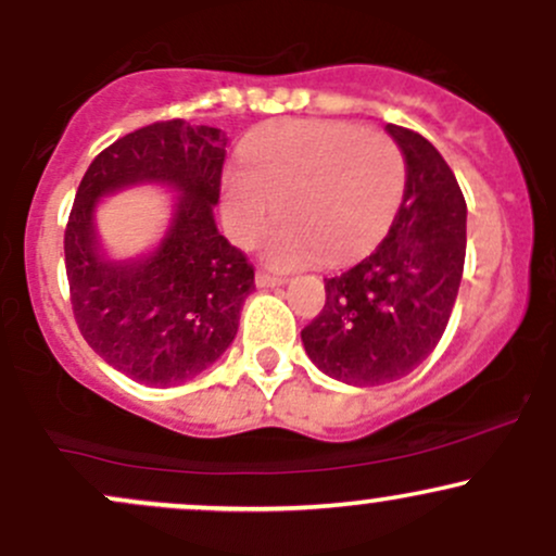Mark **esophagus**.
<instances>
[{
    "label": "esophagus",
    "mask_w": 556,
    "mask_h": 556,
    "mask_svg": "<svg viewBox=\"0 0 556 556\" xmlns=\"http://www.w3.org/2000/svg\"><path fill=\"white\" fill-rule=\"evenodd\" d=\"M285 277H277V274H266V271H256V287H277L285 285Z\"/></svg>",
    "instance_id": "esophagus-1"
}]
</instances>
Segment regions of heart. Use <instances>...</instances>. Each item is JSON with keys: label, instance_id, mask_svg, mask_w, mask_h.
<instances>
[{"label": "heart", "instance_id": "1", "mask_svg": "<svg viewBox=\"0 0 556 556\" xmlns=\"http://www.w3.org/2000/svg\"><path fill=\"white\" fill-rule=\"evenodd\" d=\"M405 162L392 138L340 119H279L240 146V167L222 177V219L238 245L264 242L279 269L355 258L392 225Z\"/></svg>", "mask_w": 556, "mask_h": 556}]
</instances>
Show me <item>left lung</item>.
<instances>
[{"label":"left lung","mask_w":556,"mask_h":556,"mask_svg":"<svg viewBox=\"0 0 556 556\" xmlns=\"http://www.w3.org/2000/svg\"><path fill=\"white\" fill-rule=\"evenodd\" d=\"M405 156V193L374 253L324 279L327 303L300 337L308 358L353 387L397 381L442 340L465 266L468 206L420 132L387 125Z\"/></svg>","instance_id":"left-lung-1"}]
</instances>
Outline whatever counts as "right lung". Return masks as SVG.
Listing matches in <instances>:
<instances>
[{"label":"right lung","mask_w":556,"mask_h":556,"mask_svg":"<svg viewBox=\"0 0 556 556\" xmlns=\"http://www.w3.org/2000/svg\"><path fill=\"white\" fill-rule=\"evenodd\" d=\"M225 146L208 125H146L101 151L75 193L65 229L75 321L99 358L146 387L180 384L219 361L256 287L245 253L214 222ZM138 181L176 193L168 232L146 257L110 260L94 238V206Z\"/></svg>","instance_id":"obj_1"}]
</instances>
